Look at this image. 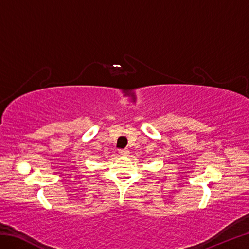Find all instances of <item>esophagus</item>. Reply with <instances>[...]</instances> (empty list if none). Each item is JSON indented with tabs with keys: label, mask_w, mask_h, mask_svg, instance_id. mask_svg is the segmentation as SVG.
Masks as SVG:
<instances>
[{
	"label": "esophagus",
	"mask_w": 249,
	"mask_h": 249,
	"mask_svg": "<svg viewBox=\"0 0 249 249\" xmlns=\"http://www.w3.org/2000/svg\"><path fill=\"white\" fill-rule=\"evenodd\" d=\"M119 154L121 156H127L129 154V151L127 149H121L119 150Z\"/></svg>",
	"instance_id": "1"
}]
</instances>
